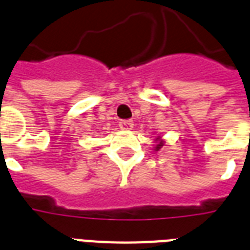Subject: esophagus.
Returning a JSON list of instances; mask_svg holds the SVG:
<instances>
[{
	"mask_svg": "<svg viewBox=\"0 0 250 250\" xmlns=\"http://www.w3.org/2000/svg\"><path fill=\"white\" fill-rule=\"evenodd\" d=\"M119 127H121L122 129H127V131H128V129H132L133 128V122L132 121H129V119H127V121H121L119 122Z\"/></svg>",
	"mask_w": 250,
	"mask_h": 250,
	"instance_id": "esophagus-1",
	"label": "esophagus"
}]
</instances>
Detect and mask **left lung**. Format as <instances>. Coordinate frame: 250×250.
I'll return each mask as SVG.
<instances>
[{
	"label": "left lung",
	"mask_w": 250,
	"mask_h": 250,
	"mask_svg": "<svg viewBox=\"0 0 250 250\" xmlns=\"http://www.w3.org/2000/svg\"><path fill=\"white\" fill-rule=\"evenodd\" d=\"M163 146H164V141H160V142H159V144L156 145V147H155V148H156V151H157V150H159V148L163 147Z\"/></svg>",
	"instance_id": "left-lung-1"
}]
</instances>
